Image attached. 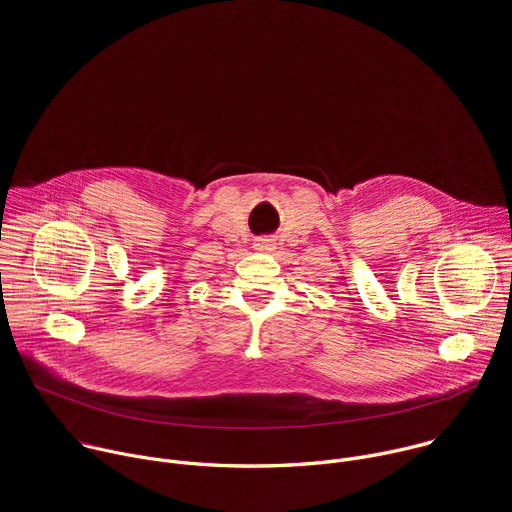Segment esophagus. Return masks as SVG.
<instances>
[{"label": "esophagus", "mask_w": 512, "mask_h": 512, "mask_svg": "<svg viewBox=\"0 0 512 512\" xmlns=\"http://www.w3.org/2000/svg\"><path fill=\"white\" fill-rule=\"evenodd\" d=\"M255 251H263V253H271L275 249V243L271 239H257L255 241Z\"/></svg>", "instance_id": "34e87169"}]
</instances>
